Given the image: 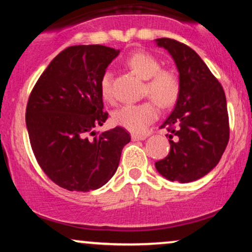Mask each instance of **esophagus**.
Instances as JSON below:
<instances>
[{"mask_svg": "<svg viewBox=\"0 0 252 252\" xmlns=\"http://www.w3.org/2000/svg\"><path fill=\"white\" fill-rule=\"evenodd\" d=\"M146 137H147L146 135H136V134H132V135H131V140H132V141L146 140Z\"/></svg>", "mask_w": 252, "mask_h": 252, "instance_id": "obj_1", "label": "esophagus"}]
</instances>
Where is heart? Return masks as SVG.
Segmentation results:
<instances>
[{"label":"heart","instance_id":"obj_1","mask_svg":"<svg viewBox=\"0 0 252 252\" xmlns=\"http://www.w3.org/2000/svg\"><path fill=\"white\" fill-rule=\"evenodd\" d=\"M126 63L134 73L146 79L144 92L160 108L168 109L174 105L181 92L180 77L174 70L161 67L160 60L146 51H137L130 54ZM111 78V72L105 71L99 80L100 94L106 100L112 96ZM156 117L158 108L152 100L138 104H126L115 110L112 114L115 124L135 134L143 132Z\"/></svg>","mask_w":252,"mask_h":252}]
</instances>
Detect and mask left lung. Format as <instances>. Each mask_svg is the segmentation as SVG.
<instances>
[{
	"mask_svg": "<svg viewBox=\"0 0 252 252\" xmlns=\"http://www.w3.org/2000/svg\"><path fill=\"white\" fill-rule=\"evenodd\" d=\"M156 43L174 59L181 92L161 126L172 132L169 154L155 167L170 181H195L218 164L228 143L226 97L220 83L192 48L168 37L156 39Z\"/></svg>",
	"mask_w": 252,
	"mask_h": 252,
	"instance_id": "left-lung-1",
	"label": "left lung"
}]
</instances>
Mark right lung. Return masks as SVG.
Here are the masks:
<instances>
[{
    "label": "right lung",
    "mask_w": 252,
    "mask_h": 252,
    "mask_svg": "<svg viewBox=\"0 0 252 252\" xmlns=\"http://www.w3.org/2000/svg\"><path fill=\"white\" fill-rule=\"evenodd\" d=\"M120 51L102 45L70 46L40 76L26 108L34 155L46 175L68 190L102 187L116 173L130 134L116 126L104 132L99 80Z\"/></svg>",
    "instance_id": "obj_1"
}]
</instances>
